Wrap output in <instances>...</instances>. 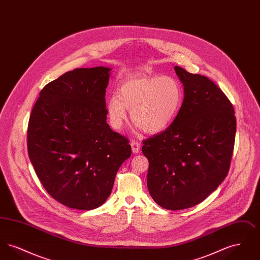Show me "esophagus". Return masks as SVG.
<instances>
[{
	"instance_id": "obj_1",
	"label": "esophagus",
	"mask_w": 260,
	"mask_h": 260,
	"mask_svg": "<svg viewBox=\"0 0 260 260\" xmlns=\"http://www.w3.org/2000/svg\"><path fill=\"white\" fill-rule=\"evenodd\" d=\"M131 146H132V150H133L134 153H138V152H139V150H140V144H139L138 141L133 140V141L131 142Z\"/></svg>"
}]
</instances>
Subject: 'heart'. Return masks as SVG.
I'll use <instances>...</instances> for the list:
<instances>
[{
	"label": "heart",
	"mask_w": 260,
	"mask_h": 260,
	"mask_svg": "<svg viewBox=\"0 0 260 260\" xmlns=\"http://www.w3.org/2000/svg\"><path fill=\"white\" fill-rule=\"evenodd\" d=\"M183 93L177 80L170 76L133 77L123 81L118 94L106 102L110 124L122 128L131 118L144 133L156 135L166 131L177 117L182 105Z\"/></svg>",
	"instance_id": "b5f03b06"
}]
</instances>
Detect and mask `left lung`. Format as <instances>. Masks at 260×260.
Returning a JSON list of instances; mask_svg holds the SVG:
<instances>
[{
  "label": "left lung",
  "mask_w": 260,
  "mask_h": 260,
  "mask_svg": "<svg viewBox=\"0 0 260 260\" xmlns=\"http://www.w3.org/2000/svg\"><path fill=\"white\" fill-rule=\"evenodd\" d=\"M184 87L177 117L166 131L143 141L147 187L164 209L184 210L203 202L222 183L236 136L232 103L209 78L175 66Z\"/></svg>",
  "instance_id": "left-lung-1"
}]
</instances>
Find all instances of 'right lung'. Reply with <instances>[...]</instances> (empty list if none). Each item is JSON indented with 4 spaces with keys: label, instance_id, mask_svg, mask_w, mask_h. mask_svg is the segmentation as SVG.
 Instances as JSON below:
<instances>
[{
    "label": "right lung",
    "instance_id": "add662e5",
    "mask_svg": "<svg viewBox=\"0 0 260 260\" xmlns=\"http://www.w3.org/2000/svg\"><path fill=\"white\" fill-rule=\"evenodd\" d=\"M110 71L99 66L66 72L41 90L30 115V161L47 192L71 209L103 205L132 155L127 138L106 122Z\"/></svg>",
    "mask_w": 260,
    "mask_h": 260
}]
</instances>
